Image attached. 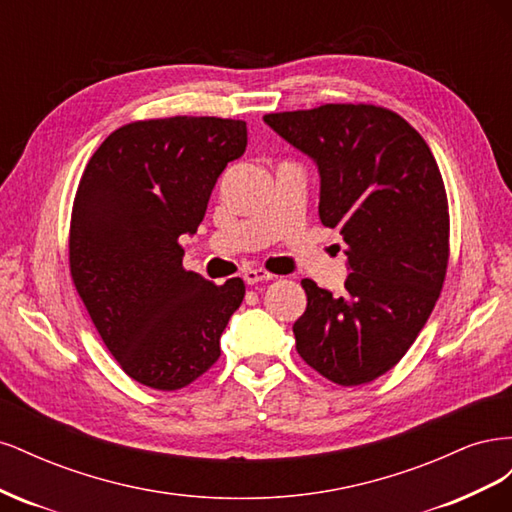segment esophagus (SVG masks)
Instances as JSON below:
<instances>
[{"label":"esophagus","mask_w":512,"mask_h":512,"mask_svg":"<svg viewBox=\"0 0 512 512\" xmlns=\"http://www.w3.org/2000/svg\"><path fill=\"white\" fill-rule=\"evenodd\" d=\"M243 280H245V284L254 286V284H258V282L273 280V275H271L269 271H265V269H260V267H252V269H245V271H243Z\"/></svg>","instance_id":"34e87169"}]
</instances>
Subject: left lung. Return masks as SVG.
<instances>
[{"instance_id": "obj_1", "label": "left lung", "mask_w": 512, "mask_h": 512, "mask_svg": "<svg viewBox=\"0 0 512 512\" xmlns=\"http://www.w3.org/2000/svg\"><path fill=\"white\" fill-rule=\"evenodd\" d=\"M265 123L316 162L320 222L339 228L350 269L342 297L301 282L297 352L335 384L376 380L414 344L446 277L451 226L436 158L404 117L374 104L269 113Z\"/></svg>"}]
</instances>
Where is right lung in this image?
<instances>
[{
  "instance_id": "add662e5",
  "label": "right lung",
  "mask_w": 512,
  "mask_h": 512,
  "mask_svg": "<svg viewBox=\"0 0 512 512\" xmlns=\"http://www.w3.org/2000/svg\"><path fill=\"white\" fill-rule=\"evenodd\" d=\"M245 145L241 119H147L115 130L85 166L70 222L72 282L108 352L151 389L203 376L245 297L241 277L215 286L185 271L179 245Z\"/></svg>"
}]
</instances>
